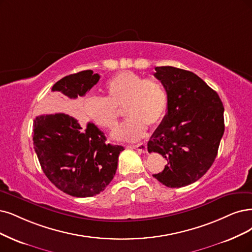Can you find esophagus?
<instances>
[{"label":"esophagus","mask_w":252,"mask_h":252,"mask_svg":"<svg viewBox=\"0 0 252 252\" xmlns=\"http://www.w3.org/2000/svg\"><path fill=\"white\" fill-rule=\"evenodd\" d=\"M133 148H135V150H137L138 152H140L142 154H145L147 152V146H146V143H144V142L134 145Z\"/></svg>","instance_id":"esophagus-1"}]
</instances>
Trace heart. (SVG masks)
<instances>
[{
  "instance_id": "1",
  "label": "heart",
  "mask_w": 252,
  "mask_h": 252,
  "mask_svg": "<svg viewBox=\"0 0 252 252\" xmlns=\"http://www.w3.org/2000/svg\"><path fill=\"white\" fill-rule=\"evenodd\" d=\"M106 91L108 97H89L84 109L95 125L112 131L118 125V108L126 107L129 118L113 133L116 140H139L145 135L147 126H157L162 123L168 109V95L162 84L132 71L112 77L106 84Z\"/></svg>"
}]
</instances>
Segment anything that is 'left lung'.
<instances>
[{
	"instance_id": "1",
	"label": "left lung",
	"mask_w": 252,
	"mask_h": 252,
	"mask_svg": "<svg viewBox=\"0 0 252 252\" xmlns=\"http://www.w3.org/2000/svg\"><path fill=\"white\" fill-rule=\"evenodd\" d=\"M168 109L147 143L148 153L167 160L162 172L154 174L169 188L198 181L216 159L224 133L223 104L215 90L196 74L172 66L156 67Z\"/></svg>"
}]
</instances>
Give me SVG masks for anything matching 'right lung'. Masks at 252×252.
Instances as JSON below:
<instances>
[{
    "label": "right lung",
    "instance_id": "1",
    "mask_svg": "<svg viewBox=\"0 0 252 252\" xmlns=\"http://www.w3.org/2000/svg\"><path fill=\"white\" fill-rule=\"evenodd\" d=\"M99 78L92 70H83L62 78L52 91L61 97L85 96ZM106 140L94 124L84 127L69 114H42L34 119L33 144L42 171L59 190L74 197L94 196L113 180L125 148Z\"/></svg>",
    "mask_w": 252,
    "mask_h": 252
}]
</instances>
